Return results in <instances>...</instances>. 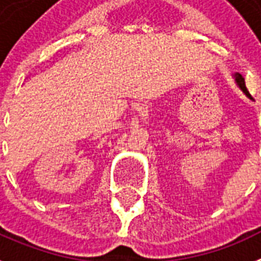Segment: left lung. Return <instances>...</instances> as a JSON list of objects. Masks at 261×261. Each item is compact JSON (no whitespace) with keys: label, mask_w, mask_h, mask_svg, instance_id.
Returning <instances> with one entry per match:
<instances>
[{"label":"left lung","mask_w":261,"mask_h":261,"mask_svg":"<svg viewBox=\"0 0 261 261\" xmlns=\"http://www.w3.org/2000/svg\"><path fill=\"white\" fill-rule=\"evenodd\" d=\"M234 80H236V83H238L239 88H240V89H242L243 92H244V93L249 97V98H252V96H251V94H249L248 89H247V87H245L244 77H243L242 74H240V73H236V74H234Z\"/></svg>","instance_id":"8db88e82"}]
</instances>
